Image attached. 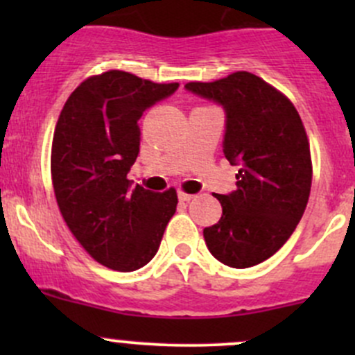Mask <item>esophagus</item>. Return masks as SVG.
<instances>
[{
	"instance_id": "34e87169",
	"label": "esophagus",
	"mask_w": 355,
	"mask_h": 355,
	"mask_svg": "<svg viewBox=\"0 0 355 355\" xmlns=\"http://www.w3.org/2000/svg\"><path fill=\"white\" fill-rule=\"evenodd\" d=\"M178 199H180L182 202H189V200L194 199V194H189V192L178 191Z\"/></svg>"
}]
</instances>
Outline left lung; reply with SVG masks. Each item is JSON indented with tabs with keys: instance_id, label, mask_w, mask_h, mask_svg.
Segmentation results:
<instances>
[{
	"instance_id": "1",
	"label": "left lung",
	"mask_w": 355,
	"mask_h": 355,
	"mask_svg": "<svg viewBox=\"0 0 355 355\" xmlns=\"http://www.w3.org/2000/svg\"><path fill=\"white\" fill-rule=\"evenodd\" d=\"M191 92L227 111L223 153L237 164V191L216 194L223 214L204 228L209 252L230 268L273 256L299 225L313 182L309 139L292 101L250 71L189 82Z\"/></svg>"
}]
</instances>
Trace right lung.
Returning <instances> with one entry per match:
<instances>
[{
	"label": "right lung",
	"instance_id": "right-lung-1",
	"mask_svg": "<svg viewBox=\"0 0 355 355\" xmlns=\"http://www.w3.org/2000/svg\"><path fill=\"white\" fill-rule=\"evenodd\" d=\"M177 87L103 71L80 82L56 121L51 180L60 213L89 256L111 270L148 264L177 211L173 187L157 194L127 178L141 146L139 118Z\"/></svg>",
	"mask_w": 355,
	"mask_h": 355
}]
</instances>
